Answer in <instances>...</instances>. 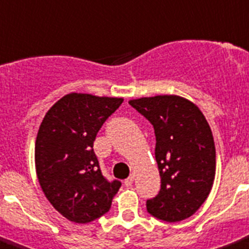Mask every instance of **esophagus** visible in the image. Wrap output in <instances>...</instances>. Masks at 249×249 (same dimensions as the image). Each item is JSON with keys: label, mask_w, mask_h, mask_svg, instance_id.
<instances>
[{"label": "esophagus", "mask_w": 249, "mask_h": 249, "mask_svg": "<svg viewBox=\"0 0 249 249\" xmlns=\"http://www.w3.org/2000/svg\"><path fill=\"white\" fill-rule=\"evenodd\" d=\"M133 182H134V175H130V176L124 181L125 186H131L133 185Z\"/></svg>", "instance_id": "34e87169"}]
</instances>
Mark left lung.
<instances>
[{
    "instance_id": "1",
    "label": "left lung",
    "mask_w": 249,
    "mask_h": 249,
    "mask_svg": "<svg viewBox=\"0 0 249 249\" xmlns=\"http://www.w3.org/2000/svg\"><path fill=\"white\" fill-rule=\"evenodd\" d=\"M153 125L160 190L147 200L154 218L176 223L195 214L208 199L215 178V144L200 108L177 95L129 101Z\"/></svg>"
}]
</instances>
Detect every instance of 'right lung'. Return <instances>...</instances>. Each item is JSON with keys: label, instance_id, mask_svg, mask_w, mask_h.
Instances as JSON below:
<instances>
[{"label": "right lung", "instance_id": "right-lung-1", "mask_svg": "<svg viewBox=\"0 0 249 249\" xmlns=\"http://www.w3.org/2000/svg\"><path fill=\"white\" fill-rule=\"evenodd\" d=\"M124 99L68 93L44 116L35 142V168L44 195L73 223L86 224L110 210L121 182L102 176L93 142Z\"/></svg>", "mask_w": 249, "mask_h": 249}]
</instances>
